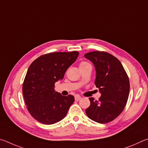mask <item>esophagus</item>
I'll list each match as a JSON object with an SVG mask.
<instances>
[{
  "label": "esophagus",
  "instance_id": "esophagus-1",
  "mask_svg": "<svg viewBox=\"0 0 148 148\" xmlns=\"http://www.w3.org/2000/svg\"><path fill=\"white\" fill-rule=\"evenodd\" d=\"M81 99V97L79 95H75V101H79Z\"/></svg>",
  "mask_w": 148,
  "mask_h": 148
}]
</instances>
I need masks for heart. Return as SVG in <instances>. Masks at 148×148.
<instances>
[{"label": "heart", "mask_w": 148, "mask_h": 148, "mask_svg": "<svg viewBox=\"0 0 148 148\" xmlns=\"http://www.w3.org/2000/svg\"><path fill=\"white\" fill-rule=\"evenodd\" d=\"M88 64V62H81V64H80L79 66H82V65H84V64Z\"/></svg>", "instance_id": "heart-1"}]
</instances>
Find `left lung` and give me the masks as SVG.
Returning a JSON list of instances; mask_svg holds the SVG:
<instances>
[{
	"mask_svg": "<svg viewBox=\"0 0 148 148\" xmlns=\"http://www.w3.org/2000/svg\"><path fill=\"white\" fill-rule=\"evenodd\" d=\"M84 57L94 65L95 84L99 88V101L90 97V105L86 109L88 117L99 123L112 121L125 108L129 94V80L122 64L112 54L93 51Z\"/></svg>",
	"mask_w": 148,
	"mask_h": 148,
	"instance_id": "1",
	"label": "left lung"
}]
</instances>
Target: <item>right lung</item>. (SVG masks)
<instances>
[{"label": "right lung", "mask_w": 148, "mask_h": 148, "mask_svg": "<svg viewBox=\"0 0 148 148\" xmlns=\"http://www.w3.org/2000/svg\"><path fill=\"white\" fill-rule=\"evenodd\" d=\"M79 54L77 51L56 52L38 57L30 64L23 84V94L28 112L36 120L51 125L66 116L75 98L55 92L54 84L64 78Z\"/></svg>", "instance_id": "add662e5"}]
</instances>
